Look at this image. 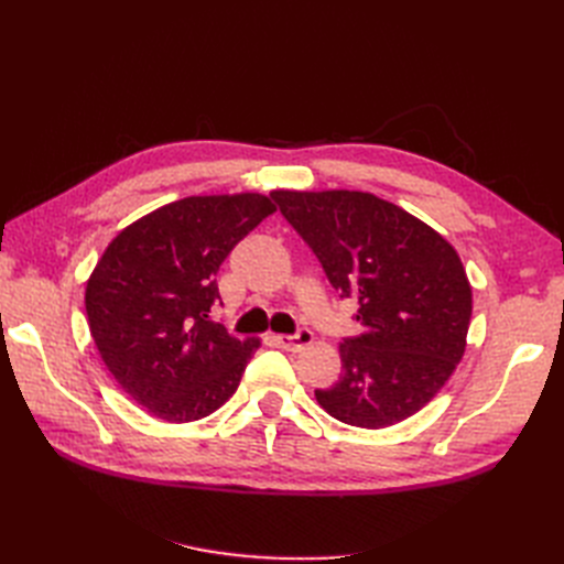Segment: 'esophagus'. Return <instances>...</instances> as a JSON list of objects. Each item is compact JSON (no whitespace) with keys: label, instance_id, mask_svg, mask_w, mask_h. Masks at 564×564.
Masks as SVG:
<instances>
[{"label":"esophagus","instance_id":"obj_1","mask_svg":"<svg viewBox=\"0 0 564 564\" xmlns=\"http://www.w3.org/2000/svg\"><path fill=\"white\" fill-rule=\"evenodd\" d=\"M275 344L284 350H301L313 344V332L311 329H299L294 336H275Z\"/></svg>","mask_w":564,"mask_h":564}]
</instances>
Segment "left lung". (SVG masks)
I'll return each mask as SVG.
<instances>
[{
  "label": "left lung",
  "mask_w": 564,
  "mask_h": 564,
  "mask_svg": "<svg viewBox=\"0 0 564 564\" xmlns=\"http://www.w3.org/2000/svg\"><path fill=\"white\" fill-rule=\"evenodd\" d=\"M340 294L357 303L362 332L338 346L340 379L315 398L357 429L416 414L466 350L473 292L454 247L423 220L371 193L275 191Z\"/></svg>",
  "instance_id": "left-lung-1"
}]
</instances>
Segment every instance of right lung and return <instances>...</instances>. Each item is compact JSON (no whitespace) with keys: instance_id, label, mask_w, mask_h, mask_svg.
<instances>
[{"instance_id":"add662e5","label":"right lung","mask_w":564,"mask_h":564,"mask_svg":"<svg viewBox=\"0 0 564 564\" xmlns=\"http://www.w3.org/2000/svg\"><path fill=\"white\" fill-rule=\"evenodd\" d=\"M275 212L259 193L185 197L127 226L87 282V317L108 371L148 414L209 416L240 386L259 340L212 322L216 272Z\"/></svg>"}]
</instances>
